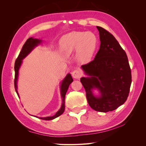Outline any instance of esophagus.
<instances>
[{"mask_svg": "<svg viewBox=\"0 0 146 146\" xmlns=\"http://www.w3.org/2000/svg\"><path fill=\"white\" fill-rule=\"evenodd\" d=\"M72 76L74 78L76 79H78L80 78L82 76V72L80 71V70L78 69H76L74 70V71L72 73Z\"/></svg>", "mask_w": 146, "mask_h": 146, "instance_id": "obj_1", "label": "esophagus"}]
</instances>
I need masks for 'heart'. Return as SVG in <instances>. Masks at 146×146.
I'll return each instance as SVG.
<instances>
[{
    "label": "heart",
    "instance_id": "1",
    "mask_svg": "<svg viewBox=\"0 0 146 146\" xmlns=\"http://www.w3.org/2000/svg\"><path fill=\"white\" fill-rule=\"evenodd\" d=\"M97 46V38L90 32H72L66 34L60 40L61 51L66 55L76 50L83 62H87L93 55Z\"/></svg>",
    "mask_w": 146,
    "mask_h": 146
}]
</instances>
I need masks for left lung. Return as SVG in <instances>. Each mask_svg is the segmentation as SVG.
<instances>
[{
  "mask_svg": "<svg viewBox=\"0 0 146 146\" xmlns=\"http://www.w3.org/2000/svg\"><path fill=\"white\" fill-rule=\"evenodd\" d=\"M100 46L95 58L82 66L90 77H82L80 82L85 89L88 102L97 111L108 112L123 104L129 94L131 73L125 52L108 31L97 26ZM94 87L101 96L92 94Z\"/></svg>",
  "mask_w": 146,
  "mask_h": 146,
  "instance_id": "left-lung-1",
  "label": "left lung"
}]
</instances>
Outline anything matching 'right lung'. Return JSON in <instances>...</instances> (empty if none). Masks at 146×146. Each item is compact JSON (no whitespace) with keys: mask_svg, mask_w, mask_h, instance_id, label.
I'll return each mask as SVG.
<instances>
[{"mask_svg":"<svg viewBox=\"0 0 146 146\" xmlns=\"http://www.w3.org/2000/svg\"><path fill=\"white\" fill-rule=\"evenodd\" d=\"M41 42V39H34L32 38H29L26 42L24 43V44L23 46V48L19 53V54L17 56V58L16 60L15 63V88L16 93L19 97L18 92L17 91V77H18V72L20 66L22 63V60H23L25 57L27 56L29 53L33 50V48L36 46L38 44H39ZM73 81V79L70 76V74H68L67 76L65 77V78L63 80L62 83H61V98H62V105H61V107L59 111L57 112L54 116H50V117H38L39 119H42V120H46V121H49L52 120L57 117L60 116L61 114H62L64 111L65 108V103H64V98L66 94V92H67L70 83H71ZM36 117H38L36 116Z\"/></svg>","mask_w":146,"mask_h":146,"instance_id":"right-lung-1","label":"right lung"}]
</instances>
